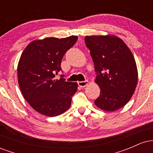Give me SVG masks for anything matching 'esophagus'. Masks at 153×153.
<instances>
[{
    "label": "esophagus",
    "mask_w": 153,
    "mask_h": 153,
    "mask_svg": "<svg viewBox=\"0 0 153 153\" xmlns=\"http://www.w3.org/2000/svg\"><path fill=\"white\" fill-rule=\"evenodd\" d=\"M78 84L80 87L83 88L86 86L88 84V80H85V81H80L78 82Z\"/></svg>",
    "instance_id": "34e87169"
}]
</instances>
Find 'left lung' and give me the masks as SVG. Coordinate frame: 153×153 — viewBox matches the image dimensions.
<instances>
[{
  "label": "left lung",
  "instance_id": "obj_1",
  "mask_svg": "<svg viewBox=\"0 0 153 153\" xmlns=\"http://www.w3.org/2000/svg\"><path fill=\"white\" fill-rule=\"evenodd\" d=\"M100 88L94 101L100 109L114 111L127 104L134 94L138 80L137 64L131 50L121 38L114 34L86 36Z\"/></svg>",
  "mask_w": 153,
  "mask_h": 153
}]
</instances>
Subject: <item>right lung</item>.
<instances>
[{"mask_svg":"<svg viewBox=\"0 0 153 153\" xmlns=\"http://www.w3.org/2000/svg\"><path fill=\"white\" fill-rule=\"evenodd\" d=\"M77 40V36L36 39L23 51L17 67L19 85L24 99L38 113L56 117L71 107L78 83L56 79L55 75L61 71L64 54Z\"/></svg>","mask_w":153,"mask_h":153,"instance_id":"right-lung-1","label":"right lung"}]
</instances>
